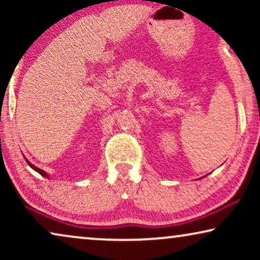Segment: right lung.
Listing matches in <instances>:
<instances>
[{
	"instance_id": "right-lung-1",
	"label": "right lung",
	"mask_w": 260,
	"mask_h": 260,
	"mask_svg": "<svg viewBox=\"0 0 260 260\" xmlns=\"http://www.w3.org/2000/svg\"><path fill=\"white\" fill-rule=\"evenodd\" d=\"M24 159H26L27 165H28V166H29L31 169H34V170H35V172H38L39 174H40V175H42V176H44V177H46V179H48V174H47V173H46V172H45V170H42V169H40V168H38V167H35L34 165H31V163H30L29 161H28V159H27L26 157H24Z\"/></svg>"
}]
</instances>
